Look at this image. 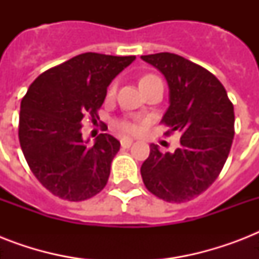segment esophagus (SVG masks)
<instances>
[{
	"instance_id": "34e87169",
	"label": "esophagus",
	"mask_w": 259,
	"mask_h": 259,
	"mask_svg": "<svg viewBox=\"0 0 259 259\" xmlns=\"http://www.w3.org/2000/svg\"><path fill=\"white\" fill-rule=\"evenodd\" d=\"M133 144V140L132 138H127V137H123L121 140V146L122 148H130Z\"/></svg>"
}]
</instances>
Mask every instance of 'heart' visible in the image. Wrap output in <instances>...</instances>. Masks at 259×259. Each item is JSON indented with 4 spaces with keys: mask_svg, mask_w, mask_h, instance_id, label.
I'll use <instances>...</instances> for the list:
<instances>
[{
    "mask_svg": "<svg viewBox=\"0 0 259 259\" xmlns=\"http://www.w3.org/2000/svg\"><path fill=\"white\" fill-rule=\"evenodd\" d=\"M157 76H154V75H146L144 78L140 80V86H144L146 83L149 82H153V80H157ZM115 91V86H111L110 89V94H113ZM115 127H117L119 132L122 133H126V134H133V133H137L138 132V125L137 123H133V122H129V121H117L115 123Z\"/></svg>",
    "mask_w": 259,
    "mask_h": 259,
    "instance_id": "obj_1",
    "label": "heart"
}]
</instances>
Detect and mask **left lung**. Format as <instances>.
I'll list each match as a JSON object with an SVG mask.
<instances>
[{
  "label": "left lung",
  "instance_id": "1",
  "mask_svg": "<svg viewBox=\"0 0 259 259\" xmlns=\"http://www.w3.org/2000/svg\"><path fill=\"white\" fill-rule=\"evenodd\" d=\"M165 76L169 107L161 122L166 134H180V146L161 153L150 145L141 166L149 192L169 203H183L203 193L219 176L234 138V106L215 75L179 55L141 56Z\"/></svg>",
  "mask_w": 259,
  "mask_h": 259
}]
</instances>
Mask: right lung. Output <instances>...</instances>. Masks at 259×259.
<instances>
[{
    "label": "right lung",
    "mask_w": 259,
    "mask_h": 259,
    "mask_svg": "<svg viewBox=\"0 0 259 259\" xmlns=\"http://www.w3.org/2000/svg\"><path fill=\"white\" fill-rule=\"evenodd\" d=\"M136 56L87 52L42 72L21 101L18 138L30 170L51 193L86 200L105 188L119 141L82 137V119L98 118L107 87ZM99 119V118H98Z\"/></svg>",
    "instance_id": "add662e5"
}]
</instances>
